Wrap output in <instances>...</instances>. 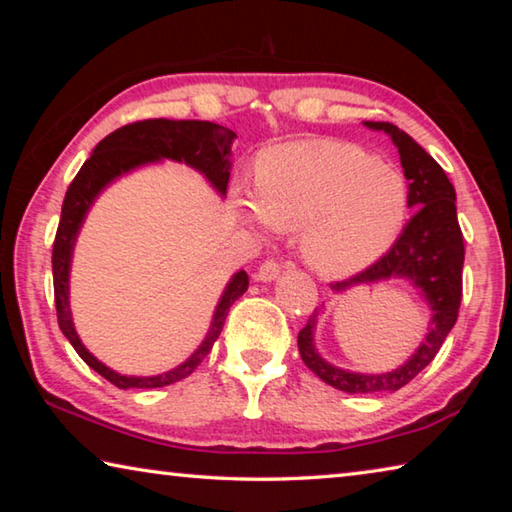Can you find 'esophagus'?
<instances>
[{
	"label": "esophagus",
	"mask_w": 512,
	"mask_h": 512,
	"mask_svg": "<svg viewBox=\"0 0 512 512\" xmlns=\"http://www.w3.org/2000/svg\"><path fill=\"white\" fill-rule=\"evenodd\" d=\"M277 275H280V264H277L275 259H266V262L257 268V280L262 282H273Z\"/></svg>",
	"instance_id": "34e87169"
}]
</instances>
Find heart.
<instances>
[{"label":"heart","instance_id":"heart-1","mask_svg":"<svg viewBox=\"0 0 512 512\" xmlns=\"http://www.w3.org/2000/svg\"><path fill=\"white\" fill-rule=\"evenodd\" d=\"M255 185H232L237 214L262 232L300 230V255L323 277H348L384 257L411 207L400 169L339 140L271 146L259 153Z\"/></svg>","mask_w":512,"mask_h":512}]
</instances>
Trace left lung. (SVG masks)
Returning a JSON list of instances; mask_svg holds the SVG:
<instances>
[{
    "mask_svg": "<svg viewBox=\"0 0 512 512\" xmlns=\"http://www.w3.org/2000/svg\"><path fill=\"white\" fill-rule=\"evenodd\" d=\"M363 124L372 131H384L397 146L404 176L411 189V210L415 212L384 257H379L366 271L352 275L348 280L332 282V291L343 293L357 284L402 277L427 300L431 320L420 348L404 366L381 372V375H366V372L336 368L320 357L314 343L318 318V311H314V316H309L307 325L298 334L300 357L325 384L350 395L400 391L418 372L429 366L458 318L465 259L463 232L456 216V192L443 167L395 124H388V121H363Z\"/></svg>",
    "mask_w": 512,
    "mask_h": 512,
    "instance_id": "1",
    "label": "left lung"
}]
</instances>
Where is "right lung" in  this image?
I'll list each match as a JSON object with an SVG mask.
<instances>
[{"label":"right lung","instance_id":"obj_1","mask_svg":"<svg viewBox=\"0 0 512 512\" xmlns=\"http://www.w3.org/2000/svg\"><path fill=\"white\" fill-rule=\"evenodd\" d=\"M235 137L237 135L232 133L230 128L212 124V121H135V124L121 126L115 133L103 137V140L94 146L92 155L85 160L81 171L76 173V178L67 189L54 239V253H51L58 325L60 332L65 334V339L74 345L76 352H79V357L117 388H124V391L126 388H162L192 375L198 368V363L210 354L214 341L219 339L232 302L244 296V291L248 289V273L239 271L232 275L219 305H216L210 332H207L205 341L198 345V350L185 363H180V366L173 370L153 377L119 375V372L110 370L106 363H101L94 354H90L88 348L81 343L79 334H76L74 329L72 309H69V266H72L74 244L85 221V214L90 212L94 198H97L112 180H117L119 176H124V173L137 167H144V164L160 160L189 164L192 169L201 171L207 178V183L223 196L230 180V146L235 142Z\"/></svg>","mask_w":512,"mask_h":512}]
</instances>
